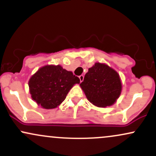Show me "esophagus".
<instances>
[{
	"label": "esophagus",
	"instance_id": "1",
	"mask_svg": "<svg viewBox=\"0 0 156 156\" xmlns=\"http://www.w3.org/2000/svg\"><path fill=\"white\" fill-rule=\"evenodd\" d=\"M83 78H84V77H83V75H81V76H79V79H80V82L83 81Z\"/></svg>",
	"mask_w": 156,
	"mask_h": 156
}]
</instances>
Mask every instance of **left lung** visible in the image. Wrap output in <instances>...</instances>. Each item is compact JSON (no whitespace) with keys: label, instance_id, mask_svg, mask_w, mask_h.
Masks as SVG:
<instances>
[{"label":"left lung","instance_id":"left-lung-1","mask_svg":"<svg viewBox=\"0 0 156 156\" xmlns=\"http://www.w3.org/2000/svg\"><path fill=\"white\" fill-rule=\"evenodd\" d=\"M80 86L87 99L98 107L114 104L122 90L118 73L106 64L101 63H95L89 68Z\"/></svg>","mask_w":156,"mask_h":156}]
</instances>
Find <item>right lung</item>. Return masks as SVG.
<instances>
[{
    "label": "right lung",
    "mask_w": 156,
    "mask_h": 156,
    "mask_svg": "<svg viewBox=\"0 0 156 156\" xmlns=\"http://www.w3.org/2000/svg\"><path fill=\"white\" fill-rule=\"evenodd\" d=\"M79 83V78L60 65H47L31 76L28 86L32 99L42 108L51 109L60 105L73 85Z\"/></svg>",
    "instance_id": "right-lung-1"
}]
</instances>
